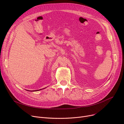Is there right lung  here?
Segmentation results:
<instances>
[{
  "label": "right lung",
  "instance_id": "right-lung-1",
  "mask_svg": "<svg viewBox=\"0 0 124 124\" xmlns=\"http://www.w3.org/2000/svg\"><path fill=\"white\" fill-rule=\"evenodd\" d=\"M40 90H41V89H40Z\"/></svg>",
  "mask_w": 124,
  "mask_h": 124
}]
</instances>
